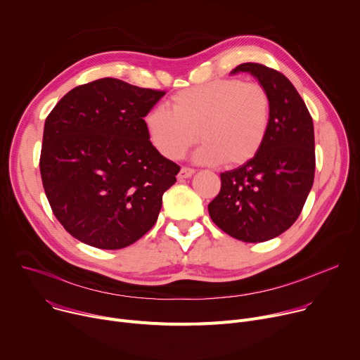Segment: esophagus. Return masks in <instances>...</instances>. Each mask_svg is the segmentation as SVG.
<instances>
[{
    "label": "esophagus",
    "instance_id": "esophagus-1",
    "mask_svg": "<svg viewBox=\"0 0 360 360\" xmlns=\"http://www.w3.org/2000/svg\"><path fill=\"white\" fill-rule=\"evenodd\" d=\"M195 174V171L193 169V167H188V166H184L181 167V171L178 174V179L182 181V179H186V178H191Z\"/></svg>",
    "mask_w": 360,
    "mask_h": 360
}]
</instances>
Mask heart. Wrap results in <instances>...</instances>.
<instances>
[{
	"instance_id": "heart-1",
	"label": "heart",
	"mask_w": 360,
	"mask_h": 360,
	"mask_svg": "<svg viewBox=\"0 0 360 360\" xmlns=\"http://www.w3.org/2000/svg\"><path fill=\"white\" fill-rule=\"evenodd\" d=\"M169 108L155 107L145 117L152 145L167 159L178 160L204 140L198 162L242 165L265 143L272 118L268 89L255 81L214 79L176 92Z\"/></svg>"
}]
</instances>
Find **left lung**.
Segmentation results:
<instances>
[{"instance_id": "left-lung-1", "label": "left lung", "mask_w": 360, "mask_h": 360, "mask_svg": "<svg viewBox=\"0 0 360 360\" xmlns=\"http://www.w3.org/2000/svg\"><path fill=\"white\" fill-rule=\"evenodd\" d=\"M234 72H250L268 89L271 127L253 159L220 175V193L208 212L229 236L259 243L282 234L300 217L314 182V126L301 95L279 70L248 62Z\"/></svg>"}]
</instances>
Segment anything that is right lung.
<instances>
[{
    "label": "right lung",
    "instance_id": "obj_1",
    "mask_svg": "<svg viewBox=\"0 0 360 360\" xmlns=\"http://www.w3.org/2000/svg\"><path fill=\"white\" fill-rule=\"evenodd\" d=\"M163 95L101 78L70 89L46 117L43 188L58 221L79 242L123 249L155 226L181 169L156 150L143 120Z\"/></svg>",
    "mask_w": 360,
    "mask_h": 360
}]
</instances>
